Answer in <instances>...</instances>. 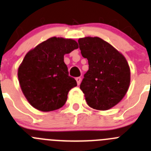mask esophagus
<instances>
[{
    "instance_id": "1",
    "label": "esophagus",
    "mask_w": 151,
    "mask_h": 151,
    "mask_svg": "<svg viewBox=\"0 0 151 151\" xmlns=\"http://www.w3.org/2000/svg\"><path fill=\"white\" fill-rule=\"evenodd\" d=\"M76 81H77V84H78V85H80V83H81V77H77V78H76Z\"/></svg>"
}]
</instances>
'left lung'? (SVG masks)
Segmentation results:
<instances>
[{
    "label": "left lung",
    "instance_id": "obj_1",
    "mask_svg": "<svg viewBox=\"0 0 151 151\" xmlns=\"http://www.w3.org/2000/svg\"><path fill=\"white\" fill-rule=\"evenodd\" d=\"M89 70L80 88L91 108L106 111L121 101L130 83V69L125 57L114 47L98 37L78 40Z\"/></svg>",
    "mask_w": 151,
    "mask_h": 151
}]
</instances>
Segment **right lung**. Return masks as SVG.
Masks as SVG:
<instances>
[{"label":"right lung","mask_w":151,"mask_h":151,"mask_svg":"<svg viewBox=\"0 0 151 151\" xmlns=\"http://www.w3.org/2000/svg\"><path fill=\"white\" fill-rule=\"evenodd\" d=\"M77 48L72 39L53 37L25 55L18 78L23 94L34 108L47 112L65 104L68 92L77 86V81L68 75L64 55Z\"/></svg>","instance_id":"add662e5"}]
</instances>
